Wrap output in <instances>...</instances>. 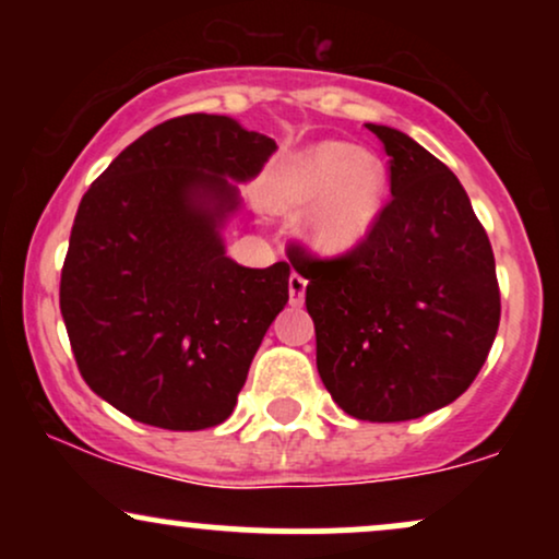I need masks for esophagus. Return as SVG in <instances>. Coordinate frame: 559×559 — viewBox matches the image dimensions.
I'll return each mask as SVG.
<instances>
[{
  "instance_id": "1",
  "label": "esophagus",
  "mask_w": 559,
  "mask_h": 559,
  "mask_svg": "<svg viewBox=\"0 0 559 559\" xmlns=\"http://www.w3.org/2000/svg\"><path fill=\"white\" fill-rule=\"evenodd\" d=\"M305 288H307V281L301 278L299 273L288 275V297H292V305L294 307L305 301Z\"/></svg>"
}]
</instances>
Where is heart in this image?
Instances as JSON below:
<instances>
[{
    "label": "heart",
    "instance_id": "b5f03b06",
    "mask_svg": "<svg viewBox=\"0 0 559 559\" xmlns=\"http://www.w3.org/2000/svg\"><path fill=\"white\" fill-rule=\"evenodd\" d=\"M386 170L373 152L344 141H320L286 159L273 183L278 207H301L318 198L305 217L307 241L323 252H342L368 234L381 210Z\"/></svg>",
    "mask_w": 559,
    "mask_h": 559
}]
</instances>
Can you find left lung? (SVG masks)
Returning a JSON list of instances; mask_svg holds the SVG:
<instances>
[{
	"label": "left lung",
	"mask_w": 559,
	"mask_h": 559,
	"mask_svg": "<svg viewBox=\"0 0 559 559\" xmlns=\"http://www.w3.org/2000/svg\"><path fill=\"white\" fill-rule=\"evenodd\" d=\"M389 155L391 199L336 258L288 247L307 278L318 373L346 415L423 418L476 381L499 329L489 236L463 183L407 133L368 123Z\"/></svg>",
	"instance_id": "obj_1"
}]
</instances>
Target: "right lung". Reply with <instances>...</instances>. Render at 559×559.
<instances>
[{"label":"right lung","instance_id":"add662e5","mask_svg":"<svg viewBox=\"0 0 559 559\" xmlns=\"http://www.w3.org/2000/svg\"><path fill=\"white\" fill-rule=\"evenodd\" d=\"M275 141L226 115H181L128 144L83 194L60 310L83 381L128 418L202 431L234 413L262 336L288 301V262L226 258L228 181Z\"/></svg>","mask_w":559,"mask_h":559}]
</instances>
